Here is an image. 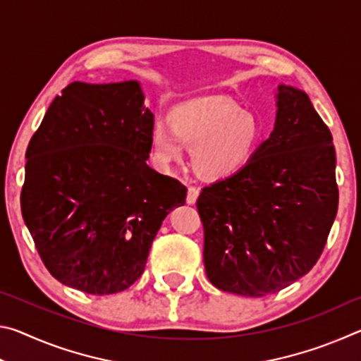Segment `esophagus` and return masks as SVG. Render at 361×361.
I'll return each mask as SVG.
<instances>
[{
  "label": "esophagus",
  "mask_w": 361,
  "mask_h": 361,
  "mask_svg": "<svg viewBox=\"0 0 361 361\" xmlns=\"http://www.w3.org/2000/svg\"><path fill=\"white\" fill-rule=\"evenodd\" d=\"M199 197V189L194 188V186H189L188 188V194H186V202L189 205H194L195 200Z\"/></svg>",
  "instance_id": "34e87169"
}]
</instances>
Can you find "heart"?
<instances>
[{"mask_svg":"<svg viewBox=\"0 0 361 361\" xmlns=\"http://www.w3.org/2000/svg\"><path fill=\"white\" fill-rule=\"evenodd\" d=\"M170 127L152 126L149 143L161 167L180 161L185 146L200 178L219 181L245 169L261 143V124L253 113L219 99L186 102L169 114Z\"/></svg>","mask_w":361,"mask_h":361,"instance_id":"b5f03b06","label":"heart"}]
</instances>
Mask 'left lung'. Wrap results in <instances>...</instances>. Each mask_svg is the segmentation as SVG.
Listing matches in <instances>:
<instances>
[{"instance_id":"left-lung-1","label":"left lung","mask_w":361,"mask_h":361,"mask_svg":"<svg viewBox=\"0 0 361 361\" xmlns=\"http://www.w3.org/2000/svg\"><path fill=\"white\" fill-rule=\"evenodd\" d=\"M271 135L239 173L202 189L204 264L218 290L259 298L305 276L338 213L331 132L307 94L279 84Z\"/></svg>"}]
</instances>
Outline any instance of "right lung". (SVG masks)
Wrapping results in <instances>:
<instances>
[{
  "label": "right lung",
  "instance_id": "1",
  "mask_svg": "<svg viewBox=\"0 0 361 361\" xmlns=\"http://www.w3.org/2000/svg\"><path fill=\"white\" fill-rule=\"evenodd\" d=\"M154 114L135 79L71 82L27 148L22 216L47 271L89 295L142 277L159 228L186 188L149 157Z\"/></svg>",
  "mask_w": 361,
  "mask_h": 361
}]
</instances>
